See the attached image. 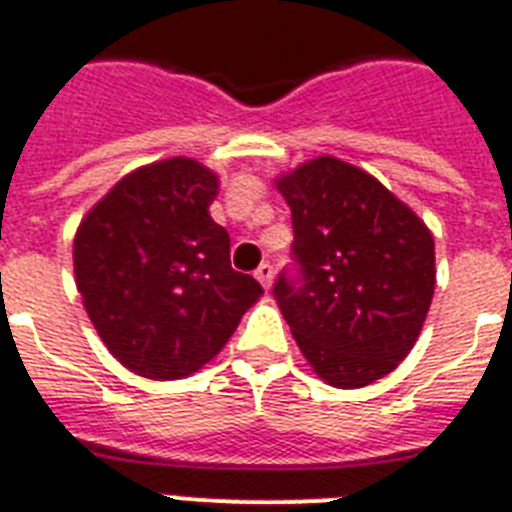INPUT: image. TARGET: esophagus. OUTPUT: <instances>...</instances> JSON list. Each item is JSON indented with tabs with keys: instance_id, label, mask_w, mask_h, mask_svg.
<instances>
[{
	"instance_id": "1",
	"label": "esophagus",
	"mask_w": 512,
	"mask_h": 512,
	"mask_svg": "<svg viewBox=\"0 0 512 512\" xmlns=\"http://www.w3.org/2000/svg\"><path fill=\"white\" fill-rule=\"evenodd\" d=\"M257 281L263 284V289H271L273 287V265L271 263H263L260 268L255 271Z\"/></svg>"
}]
</instances>
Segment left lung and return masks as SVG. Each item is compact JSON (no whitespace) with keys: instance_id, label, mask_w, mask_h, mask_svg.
Here are the masks:
<instances>
[{"instance_id":"left-lung-1","label":"left lung","mask_w":512,"mask_h":512,"mask_svg":"<svg viewBox=\"0 0 512 512\" xmlns=\"http://www.w3.org/2000/svg\"><path fill=\"white\" fill-rule=\"evenodd\" d=\"M292 209L297 276L273 297L321 380L364 388L396 369L436 289L433 233L369 172L319 156L276 180Z\"/></svg>"}]
</instances>
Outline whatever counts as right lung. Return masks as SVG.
<instances>
[{
    "instance_id": "right-lung-1",
    "label": "right lung",
    "mask_w": 512,
    "mask_h": 512,
    "mask_svg": "<svg viewBox=\"0 0 512 512\" xmlns=\"http://www.w3.org/2000/svg\"><path fill=\"white\" fill-rule=\"evenodd\" d=\"M217 175L172 156L124 175L74 236L76 289L111 356L148 380H180L223 350L263 287L231 268L209 217Z\"/></svg>"
}]
</instances>
